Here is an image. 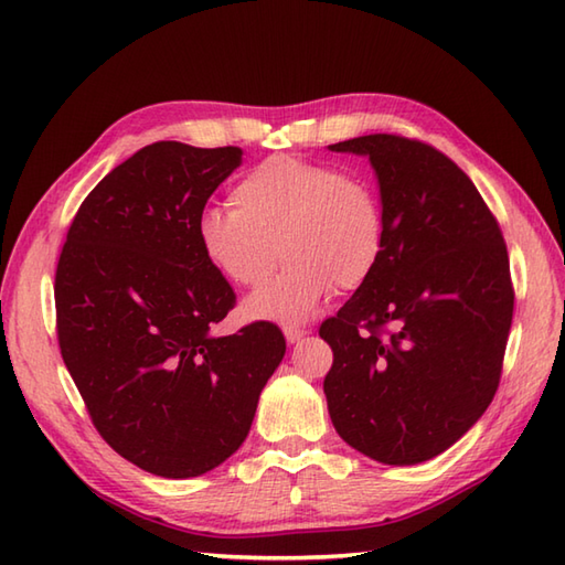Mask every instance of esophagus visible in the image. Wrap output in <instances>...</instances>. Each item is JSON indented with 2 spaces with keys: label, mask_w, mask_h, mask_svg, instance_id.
Here are the masks:
<instances>
[{
  "label": "esophagus",
  "mask_w": 565,
  "mask_h": 565,
  "mask_svg": "<svg viewBox=\"0 0 565 565\" xmlns=\"http://www.w3.org/2000/svg\"><path fill=\"white\" fill-rule=\"evenodd\" d=\"M284 338H286V342H289V344H298V342L306 338V330H301V328H286L284 330Z\"/></svg>",
  "instance_id": "esophagus-1"
}]
</instances>
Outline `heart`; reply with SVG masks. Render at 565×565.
Wrapping results in <instances>:
<instances>
[{"label":"heart","instance_id":"obj_1","mask_svg":"<svg viewBox=\"0 0 565 565\" xmlns=\"http://www.w3.org/2000/svg\"><path fill=\"white\" fill-rule=\"evenodd\" d=\"M233 211H203L196 243L209 267L233 286L269 279L245 298L247 320H306L330 296L354 291L376 271L386 247L381 199L364 177L294 154H271L231 191Z\"/></svg>","mask_w":565,"mask_h":565}]
</instances>
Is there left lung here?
<instances>
[{
    "label": "left lung",
    "instance_id": "8db88e82",
    "mask_svg": "<svg viewBox=\"0 0 565 565\" xmlns=\"http://www.w3.org/2000/svg\"><path fill=\"white\" fill-rule=\"evenodd\" d=\"M330 150L369 158L386 223L376 271L320 326L330 419L369 459L423 463L498 391L514 308L505 239L471 179L431 146L374 134Z\"/></svg>",
    "mask_w": 565,
    "mask_h": 565
}]
</instances>
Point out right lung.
<instances>
[{"instance_id": "obj_1", "label": "right lung", "mask_w": 565, "mask_h": 565, "mask_svg": "<svg viewBox=\"0 0 565 565\" xmlns=\"http://www.w3.org/2000/svg\"><path fill=\"white\" fill-rule=\"evenodd\" d=\"M239 148L160 140L84 199L55 271L57 342L104 441L162 478L239 449L286 340L271 322L215 338L235 306L201 257L196 223Z\"/></svg>"}]
</instances>
